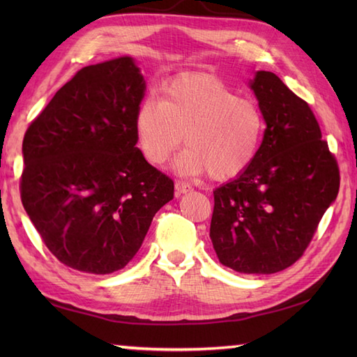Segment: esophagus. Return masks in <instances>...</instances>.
<instances>
[{"label":"esophagus","mask_w":357,"mask_h":357,"mask_svg":"<svg viewBox=\"0 0 357 357\" xmlns=\"http://www.w3.org/2000/svg\"><path fill=\"white\" fill-rule=\"evenodd\" d=\"M174 188H176L178 193H187V192L192 190V185L185 183V181L179 179V181H176V183H174Z\"/></svg>","instance_id":"esophagus-1"}]
</instances>
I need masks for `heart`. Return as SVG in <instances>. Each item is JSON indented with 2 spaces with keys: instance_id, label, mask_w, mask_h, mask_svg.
Masks as SVG:
<instances>
[{
  "instance_id": "b5f03b06",
  "label": "heart",
  "mask_w": 357,
  "mask_h": 357,
  "mask_svg": "<svg viewBox=\"0 0 357 357\" xmlns=\"http://www.w3.org/2000/svg\"><path fill=\"white\" fill-rule=\"evenodd\" d=\"M135 136L146 161L161 165L184 141L174 169L234 178L261 147L265 118L253 98L238 96L221 79L187 75L164 87L161 100L144 98L135 112Z\"/></svg>"
}]
</instances>
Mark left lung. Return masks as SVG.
<instances>
[{"instance_id": "8db88e82", "label": "left lung", "mask_w": 357, "mask_h": 357, "mask_svg": "<svg viewBox=\"0 0 357 357\" xmlns=\"http://www.w3.org/2000/svg\"><path fill=\"white\" fill-rule=\"evenodd\" d=\"M250 87L267 127L248 169L213 192L210 238L225 267L271 275L304 255L336 199L340 176L302 98L271 72H257Z\"/></svg>"}]
</instances>
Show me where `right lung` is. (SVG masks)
Returning a JSON list of instances; mask_svg holds the SVG:
<instances>
[{
  "label": "right lung",
  "mask_w": 357,
  "mask_h": 357,
  "mask_svg": "<svg viewBox=\"0 0 357 357\" xmlns=\"http://www.w3.org/2000/svg\"><path fill=\"white\" fill-rule=\"evenodd\" d=\"M146 81L130 56L87 66L58 90L22 141L20 192L43 242L67 267L109 275L138 253L173 181L136 147Z\"/></svg>",
  "instance_id": "add662e5"
}]
</instances>
